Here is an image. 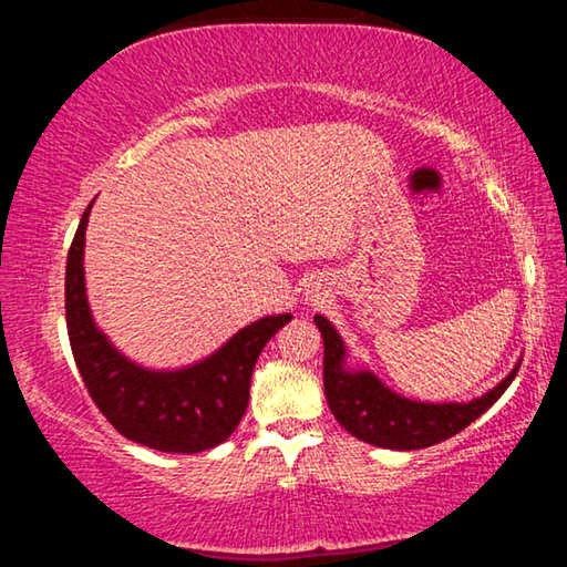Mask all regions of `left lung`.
<instances>
[{"instance_id": "8db88e82", "label": "left lung", "mask_w": 567, "mask_h": 567, "mask_svg": "<svg viewBox=\"0 0 567 567\" xmlns=\"http://www.w3.org/2000/svg\"><path fill=\"white\" fill-rule=\"evenodd\" d=\"M315 322L324 340L322 378L332 415L348 433L375 447L420 450L443 443L497 402L520 370V364H515L501 385L473 402H415L395 395L372 372L344 370V344L338 330L322 315H315Z\"/></svg>"}]
</instances>
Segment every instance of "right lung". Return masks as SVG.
I'll return each mask as SVG.
<instances>
[{
  "label": "right lung",
  "instance_id": "add662e5",
  "mask_svg": "<svg viewBox=\"0 0 567 567\" xmlns=\"http://www.w3.org/2000/svg\"><path fill=\"white\" fill-rule=\"evenodd\" d=\"M90 207L66 255L64 310L74 362L94 405L117 433L162 453H203L225 443L247 410L257 358L292 315L247 324L213 358L192 368L172 372L140 368L112 348L90 315L82 267Z\"/></svg>",
  "mask_w": 567,
  "mask_h": 567
}]
</instances>
